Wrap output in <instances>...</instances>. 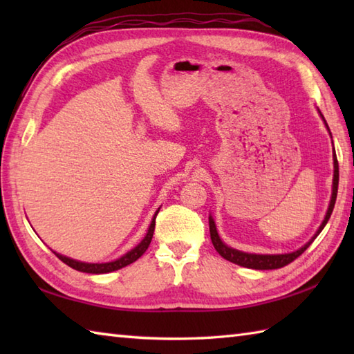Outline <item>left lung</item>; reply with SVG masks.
Segmentation results:
<instances>
[{
  "label": "left lung",
  "mask_w": 354,
  "mask_h": 354,
  "mask_svg": "<svg viewBox=\"0 0 354 354\" xmlns=\"http://www.w3.org/2000/svg\"><path fill=\"white\" fill-rule=\"evenodd\" d=\"M322 118H324V117H322ZM333 162H335L333 192H332V199H330V205H328V209H327V214L324 217V221H322L319 230L317 231V234H315L303 248H299V250H297L295 252L277 254V255L248 254V252L232 250V248L227 246V245L222 242L219 234H217L214 221L212 219V217H209V219H208L209 221V236H212V242H213V246L216 248V251L219 252L225 260H228L231 263H236V265H239V266L250 268V269H260V270H265V269H280V268H283L286 265H289V263H292L295 259H298L299 255H301L307 250V248L312 245L313 240L318 237V234L322 231V228H324L326 223L328 222L330 216H332V212H333V208H335V202H336V194H337V184H339V165H337L336 155H333Z\"/></svg>",
  "instance_id": "obj_1"
}]
</instances>
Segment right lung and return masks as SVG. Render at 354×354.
Listing matches in <instances>:
<instances>
[{
	"instance_id": "add662e5",
	"label": "right lung",
	"mask_w": 354,
	"mask_h": 354,
	"mask_svg": "<svg viewBox=\"0 0 354 354\" xmlns=\"http://www.w3.org/2000/svg\"><path fill=\"white\" fill-rule=\"evenodd\" d=\"M158 212H160V209H158ZM158 212L155 213L153 219H152V223H150V227L147 230V234H146L145 239L141 240V243L135 246L132 251H129L126 255H123V257H120L115 261H109V263H82V261L65 257V255H61V254H57V252H55V254L57 255L59 260H62L65 263V265H68L70 268L76 269V270H80V272H86V274H108V272H112V270L122 269V268H124L127 265H131V263L137 261L141 257V255L146 252L150 242H152L153 231H155V219H156Z\"/></svg>"
}]
</instances>
